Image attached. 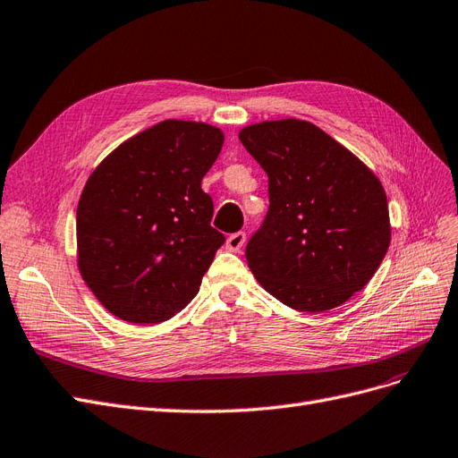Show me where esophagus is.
<instances>
[{"instance_id": "34e87169", "label": "esophagus", "mask_w": 458, "mask_h": 458, "mask_svg": "<svg viewBox=\"0 0 458 458\" xmlns=\"http://www.w3.org/2000/svg\"><path fill=\"white\" fill-rule=\"evenodd\" d=\"M245 232H235L232 235H228L226 238V247L230 250H240L243 245H245Z\"/></svg>"}]
</instances>
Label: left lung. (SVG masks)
<instances>
[{
  "mask_svg": "<svg viewBox=\"0 0 458 458\" xmlns=\"http://www.w3.org/2000/svg\"><path fill=\"white\" fill-rule=\"evenodd\" d=\"M240 140L268 174L270 208L245 257L257 282L299 312L361 291L390 245L386 191L341 142L304 120L247 125Z\"/></svg>",
  "mask_w": 458,
  "mask_h": 458,
  "instance_id": "1",
  "label": "left lung"
}]
</instances>
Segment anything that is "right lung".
Returning a JSON list of instances; mask_svg holds the SVG:
<instances>
[{
  "instance_id": "1",
  "label": "right lung",
  "mask_w": 458,
  "mask_h": 458,
  "mask_svg": "<svg viewBox=\"0 0 458 458\" xmlns=\"http://www.w3.org/2000/svg\"><path fill=\"white\" fill-rule=\"evenodd\" d=\"M223 142L225 132L209 123L165 120L122 142L87 179L78 268L115 318L159 323L198 294L225 243L201 190Z\"/></svg>"
}]
</instances>
